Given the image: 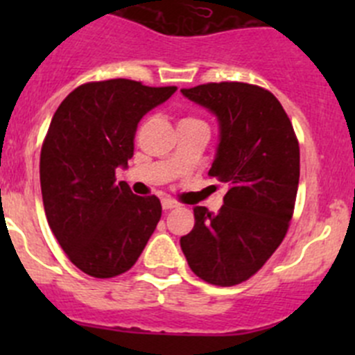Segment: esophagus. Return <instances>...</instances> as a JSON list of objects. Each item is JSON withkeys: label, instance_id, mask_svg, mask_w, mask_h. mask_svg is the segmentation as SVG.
Wrapping results in <instances>:
<instances>
[{"label": "esophagus", "instance_id": "34e87169", "mask_svg": "<svg viewBox=\"0 0 355 355\" xmlns=\"http://www.w3.org/2000/svg\"><path fill=\"white\" fill-rule=\"evenodd\" d=\"M161 206H163V209L164 211H168V209H175V207H178L180 206V204L177 202V200H173V199H163L161 200Z\"/></svg>", "mask_w": 355, "mask_h": 355}]
</instances>
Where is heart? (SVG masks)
Returning <instances> with one entry per match:
<instances>
[{
  "mask_svg": "<svg viewBox=\"0 0 355 355\" xmlns=\"http://www.w3.org/2000/svg\"><path fill=\"white\" fill-rule=\"evenodd\" d=\"M187 120H192V118H184V120H182V121H187Z\"/></svg>",
  "mask_w": 355,
  "mask_h": 355,
  "instance_id": "b5f03b06",
  "label": "heart"
}]
</instances>
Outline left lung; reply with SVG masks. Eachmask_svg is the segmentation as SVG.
Returning <instances> with one entry per match:
<instances>
[{
	"label": "left lung",
	"mask_w": 355,
	"mask_h": 355,
	"mask_svg": "<svg viewBox=\"0 0 355 355\" xmlns=\"http://www.w3.org/2000/svg\"><path fill=\"white\" fill-rule=\"evenodd\" d=\"M182 94L216 116L209 175L228 189L216 214L194 207L196 225L180 239L182 252L204 282L232 287L261 270L287 234L299 187V142L284 106L266 89L220 82Z\"/></svg>",
	"instance_id": "obj_1"
}]
</instances>
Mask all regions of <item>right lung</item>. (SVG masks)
I'll use <instances>...</instances> for the list:
<instances>
[{
  "label": "right lung",
  "mask_w": 355,
  "mask_h": 355,
  "mask_svg": "<svg viewBox=\"0 0 355 355\" xmlns=\"http://www.w3.org/2000/svg\"><path fill=\"white\" fill-rule=\"evenodd\" d=\"M175 91L127 78L89 82L53 114L39 164L46 218L71 263L91 277L130 270L159 221V199L132 194L114 170L128 168L142 116Z\"/></svg>",
  "instance_id": "1"
}]
</instances>
